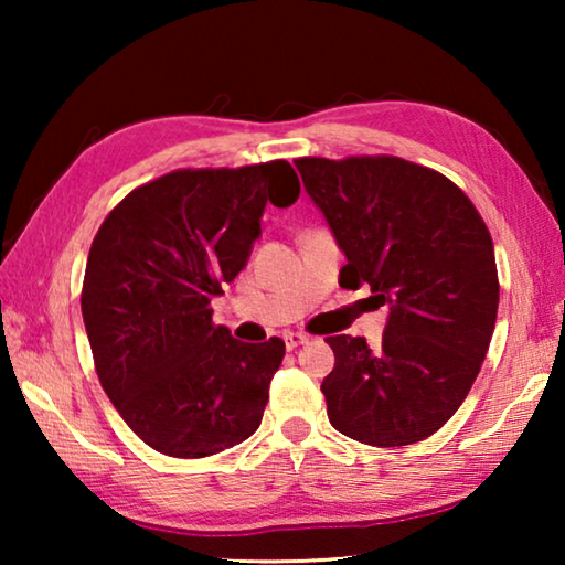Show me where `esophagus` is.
I'll return each mask as SVG.
<instances>
[{
    "instance_id": "34e87169",
    "label": "esophagus",
    "mask_w": 565,
    "mask_h": 565,
    "mask_svg": "<svg viewBox=\"0 0 565 565\" xmlns=\"http://www.w3.org/2000/svg\"><path fill=\"white\" fill-rule=\"evenodd\" d=\"M284 341H286V349H296V347H303V343H309V337H306V333H299V331H291V333H286L284 337Z\"/></svg>"
}]
</instances>
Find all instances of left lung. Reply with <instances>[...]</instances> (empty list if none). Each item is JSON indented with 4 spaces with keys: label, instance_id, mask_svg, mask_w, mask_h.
<instances>
[{
    "label": "left lung",
    "instance_id": "1",
    "mask_svg": "<svg viewBox=\"0 0 565 565\" xmlns=\"http://www.w3.org/2000/svg\"><path fill=\"white\" fill-rule=\"evenodd\" d=\"M306 194L347 256L343 289L371 286L388 321L376 349L329 337L331 426L391 448L424 441L471 391L499 311L489 228L451 179L398 157H303Z\"/></svg>",
    "mask_w": 565,
    "mask_h": 565
}]
</instances>
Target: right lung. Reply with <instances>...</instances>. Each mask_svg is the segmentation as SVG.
Returning a JSON list of instances; mask_svg holds the SVG:
<instances>
[{
	"label": "right lung",
	"mask_w": 565,
	"mask_h": 565,
	"mask_svg": "<svg viewBox=\"0 0 565 565\" xmlns=\"http://www.w3.org/2000/svg\"><path fill=\"white\" fill-rule=\"evenodd\" d=\"M299 191L284 159L177 169L124 196L94 236L82 286L94 366L154 451L204 458L259 428L284 341H238L209 303L246 266L266 202L291 206Z\"/></svg>",
	"instance_id": "right-lung-1"
}]
</instances>
